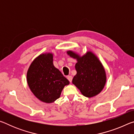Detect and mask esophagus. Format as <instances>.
Masks as SVG:
<instances>
[{"mask_svg": "<svg viewBox=\"0 0 134 134\" xmlns=\"http://www.w3.org/2000/svg\"><path fill=\"white\" fill-rule=\"evenodd\" d=\"M67 79L69 80L70 82H71L72 79V77L71 76H67Z\"/></svg>", "mask_w": 134, "mask_h": 134, "instance_id": "1", "label": "esophagus"}]
</instances>
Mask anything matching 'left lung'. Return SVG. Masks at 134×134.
Instances as JSON below:
<instances>
[{"mask_svg": "<svg viewBox=\"0 0 134 134\" xmlns=\"http://www.w3.org/2000/svg\"><path fill=\"white\" fill-rule=\"evenodd\" d=\"M67 54L77 61L75 65L77 74L72 79V83L86 97L98 94L106 80L105 70L98 58L91 52H87L82 57L71 51H67Z\"/></svg>", "mask_w": 134, "mask_h": 134, "instance_id": "obj_1", "label": "left lung"}]
</instances>
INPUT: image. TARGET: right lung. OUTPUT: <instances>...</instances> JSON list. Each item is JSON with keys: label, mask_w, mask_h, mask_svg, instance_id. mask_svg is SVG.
Masks as SVG:
<instances>
[{"label": "right lung", "mask_w": 134, "mask_h": 134, "mask_svg": "<svg viewBox=\"0 0 134 134\" xmlns=\"http://www.w3.org/2000/svg\"><path fill=\"white\" fill-rule=\"evenodd\" d=\"M52 54H42L36 58L27 72V82L38 99L52 103L58 99L69 81L53 64Z\"/></svg>", "instance_id": "1"}]
</instances>
